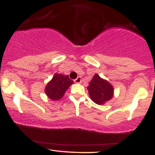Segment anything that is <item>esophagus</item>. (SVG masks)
<instances>
[{"label": "esophagus", "mask_w": 155, "mask_h": 155, "mask_svg": "<svg viewBox=\"0 0 155 155\" xmlns=\"http://www.w3.org/2000/svg\"><path fill=\"white\" fill-rule=\"evenodd\" d=\"M74 81H75V83H77V84H79L81 82V78L79 76V77H77L76 79L74 80Z\"/></svg>", "instance_id": "1"}]
</instances>
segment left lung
Instances as JSON below:
<instances>
[{
	"label": "left lung",
	"mask_w": 155,
	"mask_h": 155,
	"mask_svg": "<svg viewBox=\"0 0 155 155\" xmlns=\"http://www.w3.org/2000/svg\"><path fill=\"white\" fill-rule=\"evenodd\" d=\"M87 90L90 98L97 105H104L114 96V87L107 80L95 74L91 80Z\"/></svg>",
	"instance_id": "left-lung-1"
}]
</instances>
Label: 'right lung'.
<instances>
[{
	"label": "right lung",
	"mask_w": 155,
	"mask_h": 155,
	"mask_svg": "<svg viewBox=\"0 0 155 155\" xmlns=\"http://www.w3.org/2000/svg\"><path fill=\"white\" fill-rule=\"evenodd\" d=\"M74 81L68 75L56 73L45 87V93L51 101H59Z\"/></svg>",
	"instance_id": "right-lung-1"
}]
</instances>
